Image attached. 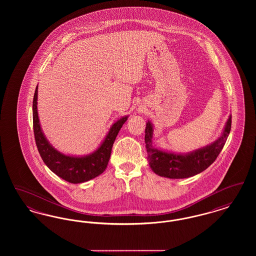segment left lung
Instances as JSON below:
<instances>
[{
    "mask_svg": "<svg viewBox=\"0 0 256 256\" xmlns=\"http://www.w3.org/2000/svg\"><path fill=\"white\" fill-rule=\"evenodd\" d=\"M232 128V115L228 116L224 130L217 140L189 152H172L154 146V124L150 120L145 130L148 161L150 169L160 176L167 178H187L207 169L219 156Z\"/></svg>",
    "mask_w": 256,
    "mask_h": 256,
    "instance_id": "left-lung-1",
    "label": "left lung"
}]
</instances>
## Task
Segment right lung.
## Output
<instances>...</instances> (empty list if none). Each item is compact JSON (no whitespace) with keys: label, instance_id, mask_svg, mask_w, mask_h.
I'll return each mask as SVG.
<instances>
[{"label":"right lung","instance_id":"add662e5","mask_svg":"<svg viewBox=\"0 0 256 256\" xmlns=\"http://www.w3.org/2000/svg\"><path fill=\"white\" fill-rule=\"evenodd\" d=\"M38 86L32 102L34 132L37 148L42 160L52 172L70 183H82L102 174L108 164L113 143L128 116H122L110 126L108 134L97 148L84 156L65 154L56 150L43 132L37 111Z\"/></svg>","mask_w":256,"mask_h":256}]
</instances>
